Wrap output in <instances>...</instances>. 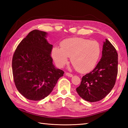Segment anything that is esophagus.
Here are the masks:
<instances>
[{"label": "esophagus", "instance_id": "34e87169", "mask_svg": "<svg viewBox=\"0 0 128 128\" xmlns=\"http://www.w3.org/2000/svg\"><path fill=\"white\" fill-rule=\"evenodd\" d=\"M66 76L69 77H73V74H70V73H66Z\"/></svg>", "mask_w": 128, "mask_h": 128}]
</instances>
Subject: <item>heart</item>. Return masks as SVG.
I'll return each instance as SVG.
<instances>
[{"label": "heart", "mask_w": 128, "mask_h": 128, "mask_svg": "<svg viewBox=\"0 0 128 128\" xmlns=\"http://www.w3.org/2000/svg\"><path fill=\"white\" fill-rule=\"evenodd\" d=\"M60 47L54 46L51 50V56L60 68L71 62L80 73L90 72L96 66L100 55V47L96 41L87 39L73 38L64 40Z\"/></svg>", "instance_id": "heart-1"}]
</instances>
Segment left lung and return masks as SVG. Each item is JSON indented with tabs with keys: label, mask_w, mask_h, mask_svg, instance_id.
<instances>
[{
	"label": "left lung",
	"mask_w": 128,
	"mask_h": 128,
	"mask_svg": "<svg viewBox=\"0 0 128 128\" xmlns=\"http://www.w3.org/2000/svg\"><path fill=\"white\" fill-rule=\"evenodd\" d=\"M118 55L109 40L103 42L102 56L93 70L82 78L76 91L82 99L90 102L102 100L115 84L118 75Z\"/></svg>",
	"instance_id": "left-lung-1"
}]
</instances>
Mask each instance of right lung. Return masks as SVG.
Here are the masks:
<instances>
[{
    "label": "right lung",
    "instance_id": "add662e5",
    "mask_svg": "<svg viewBox=\"0 0 128 128\" xmlns=\"http://www.w3.org/2000/svg\"><path fill=\"white\" fill-rule=\"evenodd\" d=\"M46 32L34 30L18 45L13 56L14 82L19 92L29 100H40L52 91L64 72L56 68L51 57L53 46Z\"/></svg>",
    "mask_w": 128,
    "mask_h": 128
}]
</instances>
